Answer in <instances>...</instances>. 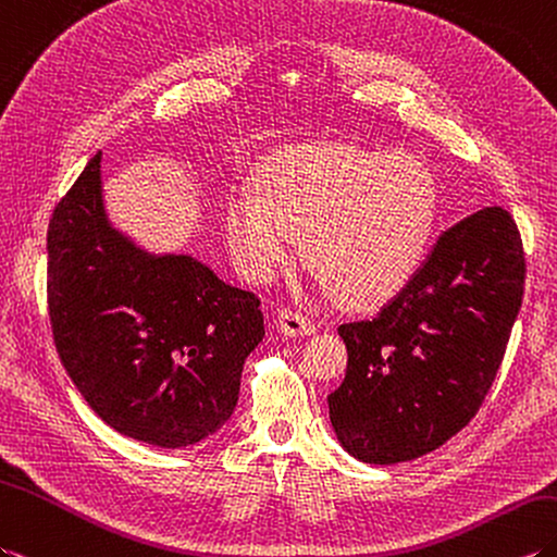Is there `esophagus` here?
I'll use <instances>...</instances> for the list:
<instances>
[{
	"mask_svg": "<svg viewBox=\"0 0 557 557\" xmlns=\"http://www.w3.org/2000/svg\"><path fill=\"white\" fill-rule=\"evenodd\" d=\"M277 320H280V330L284 334H289V337H304V334H313L318 330L313 320H310L306 313H301V310H294V308H280Z\"/></svg>",
	"mask_w": 557,
	"mask_h": 557,
	"instance_id": "obj_1",
	"label": "esophagus"
}]
</instances>
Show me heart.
Returning <instances> with one entry per match:
<instances>
[{
  "label": "heart",
  "mask_w": 557,
  "mask_h": 557,
  "mask_svg": "<svg viewBox=\"0 0 557 557\" xmlns=\"http://www.w3.org/2000/svg\"><path fill=\"white\" fill-rule=\"evenodd\" d=\"M258 191L225 209L232 256L251 280L292 261L304 235L308 268L344 306L372 308L416 277L438 215V183L410 153L310 145L270 159Z\"/></svg>",
  "instance_id": "1"
}]
</instances>
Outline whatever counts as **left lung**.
<instances>
[{
  "label": "left lung",
  "instance_id": "1",
  "mask_svg": "<svg viewBox=\"0 0 557 557\" xmlns=\"http://www.w3.org/2000/svg\"><path fill=\"white\" fill-rule=\"evenodd\" d=\"M524 277L515 218L486 206L436 239L416 277L377 315L339 325L348 363L327 404L348 454L392 465L456 436L496 380Z\"/></svg>",
  "mask_w": 557,
  "mask_h": 557
}]
</instances>
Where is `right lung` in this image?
Segmentation results:
<instances>
[{"mask_svg":"<svg viewBox=\"0 0 557 557\" xmlns=\"http://www.w3.org/2000/svg\"><path fill=\"white\" fill-rule=\"evenodd\" d=\"M97 151L47 227L51 334L77 392L115 432L161 448L211 436L263 339L261 299L189 256H149L101 211Z\"/></svg>","mask_w":557,"mask_h":557,"instance_id":"1","label":"right lung"}]
</instances>
